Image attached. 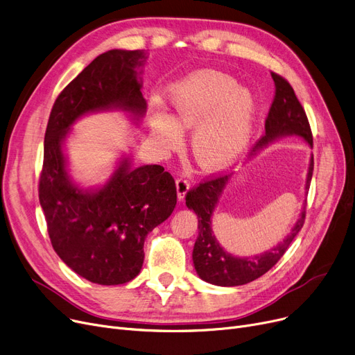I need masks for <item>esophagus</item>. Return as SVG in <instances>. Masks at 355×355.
Segmentation results:
<instances>
[{"label":"esophagus","mask_w":355,"mask_h":355,"mask_svg":"<svg viewBox=\"0 0 355 355\" xmlns=\"http://www.w3.org/2000/svg\"><path fill=\"white\" fill-rule=\"evenodd\" d=\"M189 182L187 178L180 176L179 179H176V192H178V199L182 200L184 198V195H187V192L189 191Z\"/></svg>","instance_id":"1"}]
</instances>
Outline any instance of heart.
<instances>
[{
	"mask_svg": "<svg viewBox=\"0 0 355 355\" xmlns=\"http://www.w3.org/2000/svg\"><path fill=\"white\" fill-rule=\"evenodd\" d=\"M172 116L156 112L153 136L164 150L182 144V130H192V150L199 166L221 171L239 160L248 144L256 115L252 94L234 78L199 71L172 88Z\"/></svg>",
	"mask_w": 355,
	"mask_h": 355,
	"instance_id": "b5f03b06",
	"label": "heart"
}]
</instances>
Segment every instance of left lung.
<instances>
[{
  "label": "left lung",
  "instance_id": "left-lung-1",
  "mask_svg": "<svg viewBox=\"0 0 355 355\" xmlns=\"http://www.w3.org/2000/svg\"><path fill=\"white\" fill-rule=\"evenodd\" d=\"M272 78L275 80L276 89L272 107H270L266 118V132L256 143V146L250 150V156L267 146L270 141L283 136H292V134L303 137L311 146L313 144L306 112L300 105L291 83L275 72H272ZM312 173L313 157L311 159L309 164L306 189L311 184ZM230 178L231 175L212 176L211 179L199 183L198 187L187 193L188 208L193 209L198 215L199 234L192 252L195 270L202 280L216 286H240L256 280L267 273L282 259L286 250L289 248L291 243L302 230L306 215V211L303 208L296 225L292 228L288 237L275 248L266 251L264 254L254 257H234L219 245L212 232L211 224V216L215 209L218 198L221 196Z\"/></svg>",
  "mask_w": 355,
  "mask_h": 355
}]
</instances>
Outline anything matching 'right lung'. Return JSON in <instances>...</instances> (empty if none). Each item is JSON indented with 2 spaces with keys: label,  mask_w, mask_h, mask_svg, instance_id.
I'll return each instance as SVG.
<instances>
[{
  "label": "right lung",
  "mask_w": 355,
  "mask_h": 355,
  "mask_svg": "<svg viewBox=\"0 0 355 355\" xmlns=\"http://www.w3.org/2000/svg\"><path fill=\"white\" fill-rule=\"evenodd\" d=\"M143 59L139 50L118 49L94 59L56 98L44 134L39 199L50 241L67 267L98 284H123L140 273L147 234L176 207L175 179L159 164L131 168L124 159L103 188L82 191L66 172L62 143L88 112L144 115L136 71Z\"/></svg>",
  "instance_id": "obj_1"
}]
</instances>
